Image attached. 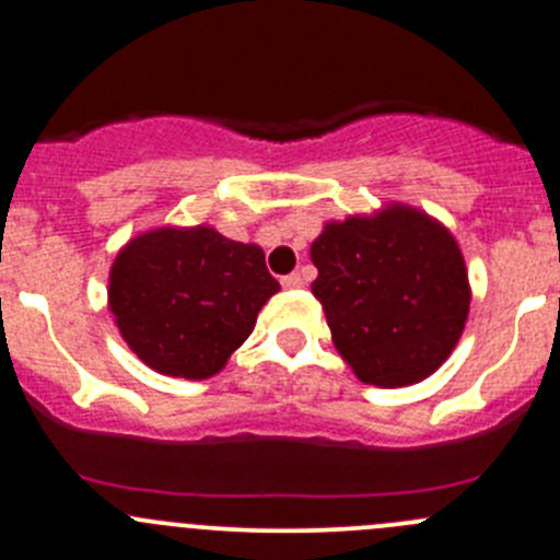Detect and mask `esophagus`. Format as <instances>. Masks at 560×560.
I'll use <instances>...</instances> for the list:
<instances>
[{
  "label": "esophagus",
  "instance_id": "esophagus-1",
  "mask_svg": "<svg viewBox=\"0 0 560 560\" xmlns=\"http://www.w3.org/2000/svg\"><path fill=\"white\" fill-rule=\"evenodd\" d=\"M281 287H287V290H298V287H303V276L301 273H290L281 279Z\"/></svg>",
  "mask_w": 560,
  "mask_h": 560
}]
</instances>
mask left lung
Segmentation results:
<instances>
[{
  "instance_id": "1",
  "label": "left lung",
  "mask_w": 560,
  "mask_h": 560,
  "mask_svg": "<svg viewBox=\"0 0 560 560\" xmlns=\"http://www.w3.org/2000/svg\"><path fill=\"white\" fill-rule=\"evenodd\" d=\"M322 303L338 354L360 382L406 387L453 354L471 306L466 259L431 213L387 202L327 222L312 244Z\"/></svg>"
}]
</instances>
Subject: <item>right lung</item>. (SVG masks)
<instances>
[{"label":"right lung","instance_id":"obj_1","mask_svg":"<svg viewBox=\"0 0 560 560\" xmlns=\"http://www.w3.org/2000/svg\"><path fill=\"white\" fill-rule=\"evenodd\" d=\"M276 292L262 248L211 224L145 230L118 248L107 276V308L127 347L178 380L219 374Z\"/></svg>","mask_w":560,"mask_h":560}]
</instances>
